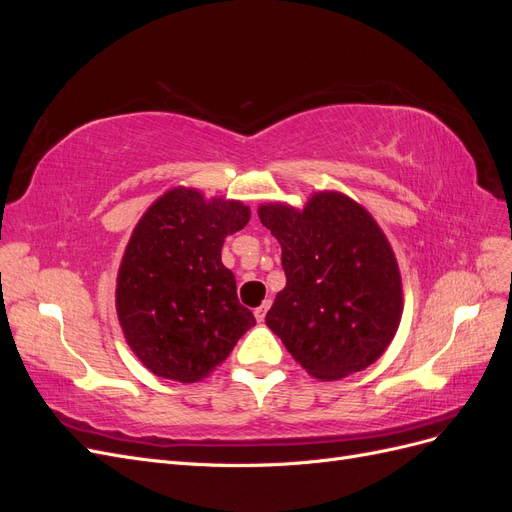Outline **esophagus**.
Listing matches in <instances>:
<instances>
[{
    "label": "esophagus",
    "mask_w": 512,
    "mask_h": 512,
    "mask_svg": "<svg viewBox=\"0 0 512 512\" xmlns=\"http://www.w3.org/2000/svg\"><path fill=\"white\" fill-rule=\"evenodd\" d=\"M269 307H271V301L267 299V301L262 303L260 307H256V309H254V316H256V320H258V322H265V316H267V309H269Z\"/></svg>",
    "instance_id": "34e87169"
}]
</instances>
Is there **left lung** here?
Wrapping results in <instances>:
<instances>
[{"mask_svg":"<svg viewBox=\"0 0 512 512\" xmlns=\"http://www.w3.org/2000/svg\"><path fill=\"white\" fill-rule=\"evenodd\" d=\"M282 245L286 288L265 318L309 376L339 380L376 363L397 333L404 297L389 239L369 211L339 192L303 209L260 205Z\"/></svg>","mask_w":512,"mask_h":512,"instance_id":"8db88e82","label":"left lung"}]
</instances>
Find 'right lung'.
<instances>
[{
    "label": "right lung",
    "mask_w": 512,
    "mask_h": 512,
    "mask_svg": "<svg viewBox=\"0 0 512 512\" xmlns=\"http://www.w3.org/2000/svg\"><path fill=\"white\" fill-rule=\"evenodd\" d=\"M247 222L239 200L175 188L136 224L117 275V316L151 374L203 380L256 324L222 265L224 239Z\"/></svg>",
    "instance_id": "right-lung-1"
}]
</instances>
